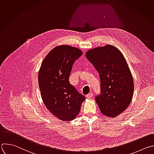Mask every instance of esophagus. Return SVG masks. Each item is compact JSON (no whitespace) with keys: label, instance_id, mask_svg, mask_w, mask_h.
I'll list each match as a JSON object with an SVG mask.
<instances>
[{"label":"esophagus","instance_id":"obj_1","mask_svg":"<svg viewBox=\"0 0 154 154\" xmlns=\"http://www.w3.org/2000/svg\"><path fill=\"white\" fill-rule=\"evenodd\" d=\"M92 95H93L92 93H89V94L86 95V97L88 98H91L92 97Z\"/></svg>","mask_w":154,"mask_h":154}]
</instances>
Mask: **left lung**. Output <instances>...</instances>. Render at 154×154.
<instances>
[{
  "mask_svg": "<svg viewBox=\"0 0 154 154\" xmlns=\"http://www.w3.org/2000/svg\"><path fill=\"white\" fill-rule=\"evenodd\" d=\"M86 57L100 75L101 93L95 99L101 112L117 117L128 108L134 94L133 77L126 59L111 45L89 49Z\"/></svg>",
  "mask_w": 154,
  "mask_h": 154,
  "instance_id": "8db88e82",
  "label": "left lung"
}]
</instances>
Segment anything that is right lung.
Here are the masks:
<instances>
[{
    "instance_id": "1",
    "label": "right lung",
    "mask_w": 154,
    "mask_h": 154,
    "mask_svg": "<svg viewBox=\"0 0 154 154\" xmlns=\"http://www.w3.org/2000/svg\"><path fill=\"white\" fill-rule=\"evenodd\" d=\"M82 55L79 48L60 45L46 55L38 76L42 98L50 112L62 121H71L80 112L85 96L69 82L74 62Z\"/></svg>"
}]
</instances>
